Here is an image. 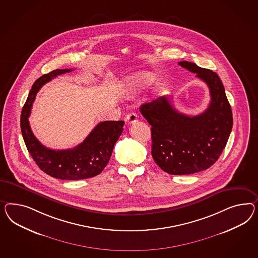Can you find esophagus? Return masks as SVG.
Masks as SVG:
<instances>
[{
  "mask_svg": "<svg viewBox=\"0 0 258 258\" xmlns=\"http://www.w3.org/2000/svg\"><path fill=\"white\" fill-rule=\"evenodd\" d=\"M125 120H126L127 124H130V125L134 124V123L137 122V114L135 112H130V113L126 114Z\"/></svg>",
  "mask_w": 258,
  "mask_h": 258,
  "instance_id": "obj_1",
  "label": "esophagus"
}]
</instances>
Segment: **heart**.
Instances as JSON below:
<instances>
[{"label":"heart","instance_id":"heart-1","mask_svg":"<svg viewBox=\"0 0 258 258\" xmlns=\"http://www.w3.org/2000/svg\"><path fill=\"white\" fill-rule=\"evenodd\" d=\"M148 80H149V76H148V75H143V76H137L135 77V78H132V79L128 80V83H127L128 86H127L126 89L124 90V92L127 93L130 87H132V86H134V85L139 84L142 81H143V82H146V81H148Z\"/></svg>","mask_w":258,"mask_h":258}]
</instances>
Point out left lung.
<instances>
[{"instance_id": "8db88e82", "label": "left lung", "mask_w": 258, "mask_h": 258, "mask_svg": "<svg viewBox=\"0 0 258 258\" xmlns=\"http://www.w3.org/2000/svg\"><path fill=\"white\" fill-rule=\"evenodd\" d=\"M178 64L208 84V109L189 116L176 111L167 97H160L142 105L140 111L151 125L155 162L168 174L181 175L201 172L216 162L229 138L233 116L217 73L188 61Z\"/></svg>"}]
</instances>
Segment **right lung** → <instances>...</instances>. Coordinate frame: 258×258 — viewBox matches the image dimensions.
Returning a JSON list of instances; mask_svg holds the SVG:
<instances>
[{
  "label": "right lung",
  "mask_w": 258,
  "mask_h": 258,
  "mask_svg": "<svg viewBox=\"0 0 258 258\" xmlns=\"http://www.w3.org/2000/svg\"><path fill=\"white\" fill-rule=\"evenodd\" d=\"M72 70H55L37 79L21 111L22 137L29 153L44 173L63 180H80L100 174L111 158L114 144L123 132L124 121H104L94 127L82 144L71 149L53 150L35 138L28 117L36 93L53 78Z\"/></svg>",
  "instance_id": "obj_1"
}]
</instances>
